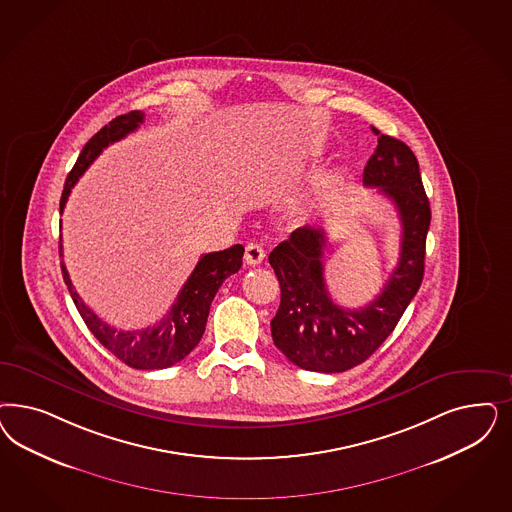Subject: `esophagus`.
Masks as SVG:
<instances>
[{"label": "esophagus", "mask_w": 512, "mask_h": 512, "mask_svg": "<svg viewBox=\"0 0 512 512\" xmlns=\"http://www.w3.org/2000/svg\"><path fill=\"white\" fill-rule=\"evenodd\" d=\"M265 250L258 243H248L245 248V264L258 265L264 262Z\"/></svg>", "instance_id": "34e87169"}]
</instances>
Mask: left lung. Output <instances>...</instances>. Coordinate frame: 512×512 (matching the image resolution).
<instances>
[{
    "mask_svg": "<svg viewBox=\"0 0 512 512\" xmlns=\"http://www.w3.org/2000/svg\"><path fill=\"white\" fill-rule=\"evenodd\" d=\"M373 132L379 145L363 169V184L390 199L401 220L399 262L377 299L362 309H343L331 299L324 281V228H297L269 254L281 284L273 343L307 371L343 373L365 362L394 331L424 279L431 209L418 160L403 141Z\"/></svg>",
    "mask_w": 512,
    "mask_h": 512,
    "instance_id": "1",
    "label": "left lung"
}]
</instances>
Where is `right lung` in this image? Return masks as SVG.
<instances>
[{
	"label": "right lung",
	"mask_w": 512,
	"mask_h": 512,
	"mask_svg": "<svg viewBox=\"0 0 512 512\" xmlns=\"http://www.w3.org/2000/svg\"><path fill=\"white\" fill-rule=\"evenodd\" d=\"M143 120V111H132L128 115L116 116L84 145L81 156L77 158V164L73 165L71 173L67 175L60 199V213L66 207L71 188L77 184L79 177L88 169V165L98 158L101 150L124 139L128 133L135 132ZM58 250L62 258V239ZM243 252V245H233L220 252L203 254L188 281L184 282L171 311L165 314L156 326L145 330L122 331L109 326L98 314L84 305L83 299L71 284L64 262L62 275L77 311L83 316L84 324L103 347L113 352L120 362L130 365L133 369H165L181 362L198 347L216 292L222 286V282L241 269Z\"/></svg>",
	"instance_id": "obj_1"
}]
</instances>
